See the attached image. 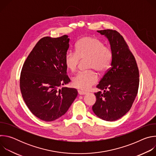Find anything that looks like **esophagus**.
I'll use <instances>...</instances> for the list:
<instances>
[{"instance_id":"34e87169","label":"esophagus","mask_w":156,"mask_h":156,"mask_svg":"<svg viewBox=\"0 0 156 156\" xmlns=\"http://www.w3.org/2000/svg\"><path fill=\"white\" fill-rule=\"evenodd\" d=\"M78 94H79L80 95H84V94H87L86 92L83 91H81V90H78Z\"/></svg>"}]
</instances>
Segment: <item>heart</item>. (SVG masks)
I'll return each instance as SVG.
<instances>
[{
  "label": "heart",
  "instance_id": "1",
  "mask_svg": "<svg viewBox=\"0 0 156 156\" xmlns=\"http://www.w3.org/2000/svg\"><path fill=\"white\" fill-rule=\"evenodd\" d=\"M113 58V52L109 46L94 37L86 36L78 41L75 52L69 51L65 56V65L72 72H75L81 60L87 58V69L96 70L102 73L110 67ZM98 81L97 74L93 70L81 72L72 81L73 85L80 90L86 91Z\"/></svg>",
  "mask_w": 156,
  "mask_h": 156
}]
</instances>
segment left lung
<instances>
[{"label": "left lung", "mask_w": 156, "mask_h": 156, "mask_svg": "<svg viewBox=\"0 0 156 156\" xmlns=\"http://www.w3.org/2000/svg\"><path fill=\"white\" fill-rule=\"evenodd\" d=\"M108 40L113 52L111 67L104 74L97 87L104 93H95L94 113L108 122L117 120L131 108L137 95L140 75L134 55L123 36L117 31H98Z\"/></svg>", "instance_id": "8db88e82"}]
</instances>
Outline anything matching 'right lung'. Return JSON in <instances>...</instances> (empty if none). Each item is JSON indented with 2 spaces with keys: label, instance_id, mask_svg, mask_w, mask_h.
<instances>
[{
  "label": "right lung",
  "instance_id": "right-lung-1",
  "mask_svg": "<svg viewBox=\"0 0 156 156\" xmlns=\"http://www.w3.org/2000/svg\"><path fill=\"white\" fill-rule=\"evenodd\" d=\"M69 41L67 35L41 38L22 67V97L31 113L43 121L52 122L62 117L78 95L75 88L59 89L70 81L64 62Z\"/></svg>",
  "mask_w": 156,
  "mask_h": 156
}]
</instances>
